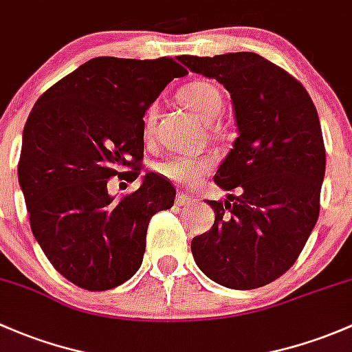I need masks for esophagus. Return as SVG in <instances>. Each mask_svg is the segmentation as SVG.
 Returning <instances> with one entry per match:
<instances>
[{"instance_id":"esophagus-1","label":"esophagus","mask_w":352,"mask_h":352,"mask_svg":"<svg viewBox=\"0 0 352 352\" xmlns=\"http://www.w3.org/2000/svg\"><path fill=\"white\" fill-rule=\"evenodd\" d=\"M193 201H195V198L191 197V195L183 193V191H179V193L176 195V205H177V206L191 205V203H193Z\"/></svg>"}]
</instances>
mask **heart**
I'll list each match as a JSON object with an SVG mask.
<instances>
[{
    "instance_id": "1",
    "label": "heart",
    "mask_w": 352,
    "mask_h": 352,
    "mask_svg": "<svg viewBox=\"0 0 352 352\" xmlns=\"http://www.w3.org/2000/svg\"><path fill=\"white\" fill-rule=\"evenodd\" d=\"M181 100L198 115L203 122L210 123L215 120L222 111V96L215 86L208 82H193L188 85L181 93ZM155 111L157 108L151 107L146 115V129L151 132L155 122ZM212 169V161L206 157H190V155H169L168 159L157 164V173L166 179L175 183H195L203 175Z\"/></svg>"
}]
</instances>
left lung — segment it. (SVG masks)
<instances>
[{
  "instance_id": "8db88e82",
  "label": "left lung",
  "mask_w": 352,
  "mask_h": 352,
  "mask_svg": "<svg viewBox=\"0 0 352 352\" xmlns=\"http://www.w3.org/2000/svg\"><path fill=\"white\" fill-rule=\"evenodd\" d=\"M177 60L223 85L239 132L213 176L239 195L206 201L215 223L191 241L195 263L227 288H259L293 266L317 223L325 175L317 110L302 82L259 54Z\"/></svg>"
}]
</instances>
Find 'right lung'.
<instances>
[{
  "label": "right lung",
  "mask_w": 352,
  "mask_h": 352,
  "mask_svg": "<svg viewBox=\"0 0 352 352\" xmlns=\"http://www.w3.org/2000/svg\"><path fill=\"white\" fill-rule=\"evenodd\" d=\"M186 74L171 57H95L32 108L18 181L42 251L79 288L104 292L130 280L142 264L152 215L175 203V186L155 173L120 200L107 184L113 176H140L144 115L173 79Z\"/></svg>",
  "instance_id": "obj_1"
}]
</instances>
